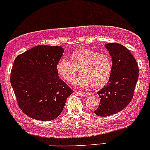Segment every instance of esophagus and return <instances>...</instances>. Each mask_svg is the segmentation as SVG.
<instances>
[{
  "instance_id": "esophagus-1",
  "label": "esophagus",
  "mask_w": 150,
  "mask_h": 150,
  "mask_svg": "<svg viewBox=\"0 0 150 150\" xmlns=\"http://www.w3.org/2000/svg\"><path fill=\"white\" fill-rule=\"evenodd\" d=\"M75 92H76V93L78 95V96H82V97L87 96L88 95V93H86V92H82V91H76Z\"/></svg>"
}]
</instances>
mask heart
Masks as SVG:
<instances>
[{"label":"heart","instance_id":"obj_1","mask_svg":"<svg viewBox=\"0 0 150 150\" xmlns=\"http://www.w3.org/2000/svg\"><path fill=\"white\" fill-rule=\"evenodd\" d=\"M81 73L73 80L74 86L86 88L100 87L107 83L112 72V60L107 54L96 50L81 48L71 54L69 60L61 59L57 64V71L64 81L70 82L78 72Z\"/></svg>","mask_w":150,"mask_h":150}]
</instances>
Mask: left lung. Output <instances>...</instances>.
<instances>
[{"label": "left lung", "instance_id": "1", "mask_svg": "<svg viewBox=\"0 0 150 150\" xmlns=\"http://www.w3.org/2000/svg\"><path fill=\"white\" fill-rule=\"evenodd\" d=\"M112 60V72L108 84L97 92L100 103L94 113L107 117L117 113L133 99L139 78V67L129 50L117 43L105 45Z\"/></svg>", "mask_w": 150, "mask_h": 150}]
</instances>
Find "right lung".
<instances>
[{
  "mask_svg": "<svg viewBox=\"0 0 150 150\" xmlns=\"http://www.w3.org/2000/svg\"><path fill=\"white\" fill-rule=\"evenodd\" d=\"M63 52L60 46H37L18 55L13 62L10 81L18 105L35 120L57 118L73 93L57 71Z\"/></svg>",
  "mask_w": 150,
  "mask_h": 150,
  "instance_id": "1",
  "label": "right lung"
}]
</instances>
